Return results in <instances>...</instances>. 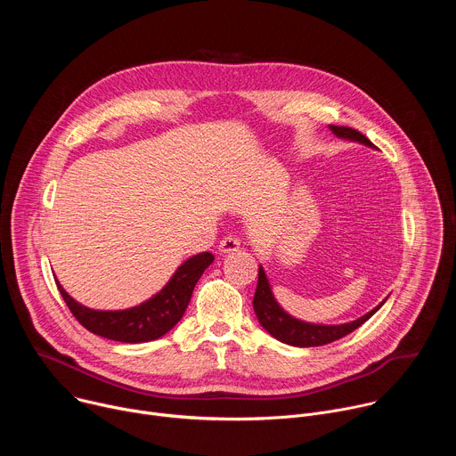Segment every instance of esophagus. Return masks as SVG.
Returning a JSON list of instances; mask_svg holds the SVG:
<instances>
[{"label": "esophagus", "instance_id": "34e87169", "mask_svg": "<svg viewBox=\"0 0 456 456\" xmlns=\"http://www.w3.org/2000/svg\"><path fill=\"white\" fill-rule=\"evenodd\" d=\"M240 238H236V236H225L224 240H220V245H218V250L222 252V254H227V252H234V250H238L240 248Z\"/></svg>", "mask_w": 456, "mask_h": 456}]
</instances>
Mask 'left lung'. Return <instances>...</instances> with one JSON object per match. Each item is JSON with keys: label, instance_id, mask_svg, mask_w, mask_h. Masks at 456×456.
Listing matches in <instances>:
<instances>
[{"label": "left lung", "instance_id": "obj_1", "mask_svg": "<svg viewBox=\"0 0 456 456\" xmlns=\"http://www.w3.org/2000/svg\"><path fill=\"white\" fill-rule=\"evenodd\" d=\"M330 129L338 137L357 141V142H362V144L373 148V144L354 127L330 126ZM382 303L379 306H375L371 312H368L366 315H362V317H359L352 322H346V324H336V327H327V324L303 322V321H297V319L290 317L289 314L283 312V308H280V305L276 303V299L271 292L267 276H265L262 267H259V271H257V285H256V292H254V299H252L256 317H257L259 322H262V327L271 336L280 339L281 343H287V345H292V346H301V348L329 345V343H334V341L348 336L350 332L359 329L362 322H366L382 306Z\"/></svg>", "mask_w": 456, "mask_h": 456}]
</instances>
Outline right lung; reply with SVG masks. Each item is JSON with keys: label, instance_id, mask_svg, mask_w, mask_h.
<instances>
[{"label": "right lung", "instance_id": "add662e5", "mask_svg": "<svg viewBox=\"0 0 456 456\" xmlns=\"http://www.w3.org/2000/svg\"><path fill=\"white\" fill-rule=\"evenodd\" d=\"M213 262L211 252L189 257L157 296L139 306L115 312L86 308L64 292L59 281L55 283L74 317L92 334L120 343H146L167 334L182 319L194 285Z\"/></svg>", "mask_w": 456, "mask_h": 456}]
</instances>
